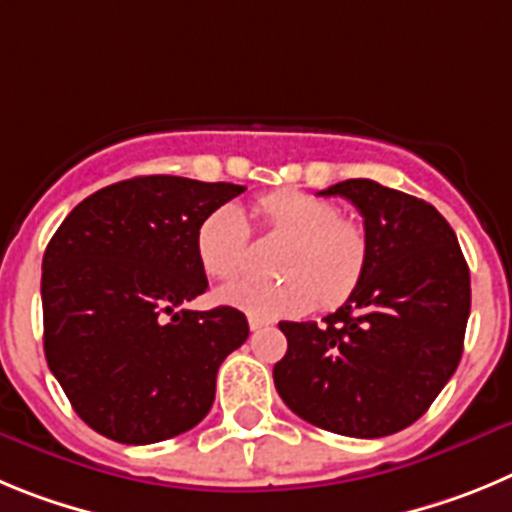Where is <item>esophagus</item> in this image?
<instances>
[{
	"instance_id": "esophagus-1",
	"label": "esophagus",
	"mask_w": 512,
	"mask_h": 512,
	"mask_svg": "<svg viewBox=\"0 0 512 512\" xmlns=\"http://www.w3.org/2000/svg\"><path fill=\"white\" fill-rule=\"evenodd\" d=\"M265 326H270V321L260 319V316H250V329L252 331H260V329H265Z\"/></svg>"
}]
</instances>
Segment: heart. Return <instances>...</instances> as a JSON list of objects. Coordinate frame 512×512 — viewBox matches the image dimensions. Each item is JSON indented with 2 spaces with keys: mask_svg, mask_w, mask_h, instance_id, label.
<instances>
[{
  "mask_svg": "<svg viewBox=\"0 0 512 512\" xmlns=\"http://www.w3.org/2000/svg\"><path fill=\"white\" fill-rule=\"evenodd\" d=\"M267 232L290 239L278 273L285 280H242L219 290L229 306L260 319H285L342 306L370 262L365 224L339 214L331 201L303 191L270 193L257 204ZM196 252L211 278L232 280L252 265V229L242 209L227 204L211 211L196 232Z\"/></svg>",
  "mask_w": 512,
  "mask_h": 512,
  "instance_id": "b5f03b06",
  "label": "heart"
}]
</instances>
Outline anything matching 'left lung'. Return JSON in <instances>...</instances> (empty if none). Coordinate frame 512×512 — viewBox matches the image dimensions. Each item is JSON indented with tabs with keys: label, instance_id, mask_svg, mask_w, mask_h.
Wrapping results in <instances>:
<instances>
[{
	"label": "left lung",
	"instance_id": "1",
	"mask_svg": "<svg viewBox=\"0 0 512 512\" xmlns=\"http://www.w3.org/2000/svg\"><path fill=\"white\" fill-rule=\"evenodd\" d=\"M357 206L370 262L324 319L280 321L288 352L273 367L290 411L354 439L403 431L457 370L469 319V267L457 234L426 201L370 178L319 191Z\"/></svg>",
	"mask_w": 512,
	"mask_h": 512
}]
</instances>
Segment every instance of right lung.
<instances>
[{"label":"right lung","instance_id":"1","mask_svg":"<svg viewBox=\"0 0 512 512\" xmlns=\"http://www.w3.org/2000/svg\"><path fill=\"white\" fill-rule=\"evenodd\" d=\"M245 191L140 176L63 219L43 257V347L73 411L119 444L173 439L211 411L216 372L250 336L232 306L191 311L209 288L196 232Z\"/></svg>","mask_w":512,"mask_h":512}]
</instances>
